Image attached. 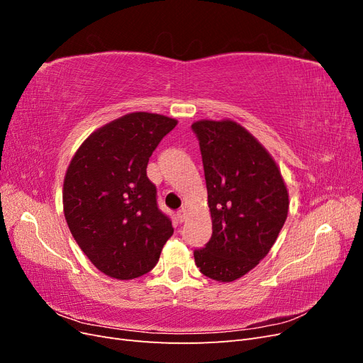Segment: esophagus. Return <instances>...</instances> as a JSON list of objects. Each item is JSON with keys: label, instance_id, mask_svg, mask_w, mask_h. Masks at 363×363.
Segmentation results:
<instances>
[{"label": "esophagus", "instance_id": "34e87169", "mask_svg": "<svg viewBox=\"0 0 363 363\" xmlns=\"http://www.w3.org/2000/svg\"><path fill=\"white\" fill-rule=\"evenodd\" d=\"M186 218H188V212H186V208H180V211L177 212V219L180 223L186 221Z\"/></svg>", "mask_w": 363, "mask_h": 363}]
</instances>
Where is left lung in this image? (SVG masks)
<instances>
[{
    "label": "left lung",
    "mask_w": 363,
    "mask_h": 363,
    "mask_svg": "<svg viewBox=\"0 0 363 363\" xmlns=\"http://www.w3.org/2000/svg\"><path fill=\"white\" fill-rule=\"evenodd\" d=\"M192 130L212 216V238L194 251L195 263L208 279L235 281L276 242L288 216V189L269 152L235 121L201 119Z\"/></svg>",
    "instance_id": "1"
}]
</instances>
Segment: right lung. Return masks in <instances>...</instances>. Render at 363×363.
Returning <instances> with one entry per match:
<instances>
[{
    "label": "right lung",
    "mask_w": 363,
    "mask_h": 363,
    "mask_svg": "<svg viewBox=\"0 0 363 363\" xmlns=\"http://www.w3.org/2000/svg\"><path fill=\"white\" fill-rule=\"evenodd\" d=\"M177 119L135 112L95 130L63 182V212L82 251L106 276L131 280L156 267L172 236L147 164Z\"/></svg>",
    "instance_id": "add662e5"
}]
</instances>
